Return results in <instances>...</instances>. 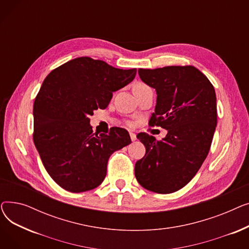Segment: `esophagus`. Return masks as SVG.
Instances as JSON below:
<instances>
[{"mask_svg":"<svg viewBox=\"0 0 249 249\" xmlns=\"http://www.w3.org/2000/svg\"><path fill=\"white\" fill-rule=\"evenodd\" d=\"M130 138H131L132 141H135L136 140V134L133 133V132H130Z\"/></svg>","mask_w":249,"mask_h":249,"instance_id":"34e87169","label":"esophagus"}]
</instances>
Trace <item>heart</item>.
<instances>
[{
    "mask_svg": "<svg viewBox=\"0 0 249 249\" xmlns=\"http://www.w3.org/2000/svg\"><path fill=\"white\" fill-rule=\"evenodd\" d=\"M145 87H148V86H146L145 84H142V83H138V84H136V85H135L134 89H139V88H145Z\"/></svg>",
    "mask_w": 249,
    "mask_h": 249,
    "instance_id": "1",
    "label": "heart"
}]
</instances>
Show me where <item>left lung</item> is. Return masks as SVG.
Segmentation results:
<instances>
[{
	"mask_svg": "<svg viewBox=\"0 0 249 249\" xmlns=\"http://www.w3.org/2000/svg\"><path fill=\"white\" fill-rule=\"evenodd\" d=\"M138 74L158 95L148 124L166 129L167 134L162 140L137 135L146 152L135 163V177L148 191L171 194L196 176L210 150L217 125L215 89L192 65L139 69Z\"/></svg>",
	"mask_w": 249,
	"mask_h": 249,
	"instance_id": "1",
	"label": "left lung"
}]
</instances>
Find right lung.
I'll use <instances>...</instances> for the list:
<instances>
[{
  "label": "right lung",
  "instance_id": "add662e5",
  "mask_svg": "<svg viewBox=\"0 0 249 249\" xmlns=\"http://www.w3.org/2000/svg\"><path fill=\"white\" fill-rule=\"evenodd\" d=\"M136 69L120 70L83 56L52 71L33 106V141L48 175L71 193L93 190L107 174L111 154L131 143L127 130L93 133L89 116L107 108L113 91L131 83Z\"/></svg>",
  "mask_w": 249,
  "mask_h": 249
}]
</instances>
